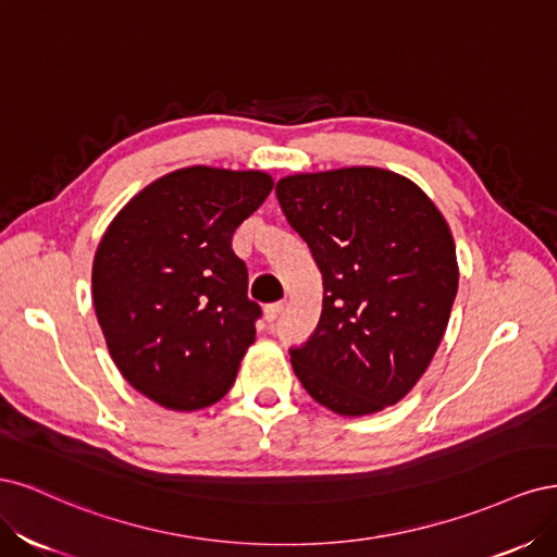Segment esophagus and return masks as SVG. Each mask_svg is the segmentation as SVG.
<instances>
[{
    "label": "esophagus",
    "mask_w": 557,
    "mask_h": 557,
    "mask_svg": "<svg viewBox=\"0 0 557 557\" xmlns=\"http://www.w3.org/2000/svg\"><path fill=\"white\" fill-rule=\"evenodd\" d=\"M283 309H285L283 301H274V305H267V307H264V318H267V323H269V325L276 323V318L283 313Z\"/></svg>",
    "instance_id": "esophagus-1"
}]
</instances>
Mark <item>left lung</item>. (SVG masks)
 Masks as SVG:
<instances>
[{"label": "left lung", "instance_id": "8db88e82", "mask_svg": "<svg viewBox=\"0 0 557 557\" xmlns=\"http://www.w3.org/2000/svg\"><path fill=\"white\" fill-rule=\"evenodd\" d=\"M276 197L325 290L315 332L290 348L297 379L339 416L393 407L425 374L458 295L448 223L379 166L285 176Z\"/></svg>", "mask_w": 557, "mask_h": 557}]
</instances>
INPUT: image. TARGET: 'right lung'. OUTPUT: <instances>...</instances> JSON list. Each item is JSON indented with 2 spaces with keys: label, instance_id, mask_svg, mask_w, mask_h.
Segmentation results:
<instances>
[{
  "label": "right lung",
  "instance_id": "add662e5",
  "mask_svg": "<svg viewBox=\"0 0 557 557\" xmlns=\"http://www.w3.org/2000/svg\"><path fill=\"white\" fill-rule=\"evenodd\" d=\"M272 188L264 172L185 166L134 195L99 242V327L125 381L160 407H211L237 379L262 311L232 234Z\"/></svg>",
  "mask_w": 557,
  "mask_h": 557
}]
</instances>
